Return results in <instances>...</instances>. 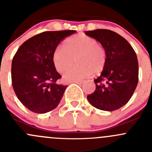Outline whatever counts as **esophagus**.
<instances>
[{
	"label": "esophagus",
	"mask_w": 152,
	"mask_h": 152,
	"mask_svg": "<svg viewBox=\"0 0 152 152\" xmlns=\"http://www.w3.org/2000/svg\"><path fill=\"white\" fill-rule=\"evenodd\" d=\"M72 83L77 84V85H82L83 83V81H74V82H72Z\"/></svg>",
	"instance_id": "1"
}]
</instances>
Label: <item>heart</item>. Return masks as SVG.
<instances>
[{
    "mask_svg": "<svg viewBox=\"0 0 152 152\" xmlns=\"http://www.w3.org/2000/svg\"><path fill=\"white\" fill-rule=\"evenodd\" d=\"M74 59L77 65L64 76L67 82L81 80L93 72L96 74L102 73L105 68L107 55L104 48L96 39L79 34L67 38L63 48L58 47L53 54L54 66L61 73L72 67Z\"/></svg>",
    "mask_w": 152,
    "mask_h": 152,
    "instance_id": "1",
    "label": "heart"
}]
</instances>
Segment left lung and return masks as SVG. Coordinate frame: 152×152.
I'll return each instance as SVG.
<instances>
[{"instance_id":"left-lung-1","label":"left lung","mask_w":152,"mask_h":152,"mask_svg":"<svg viewBox=\"0 0 152 152\" xmlns=\"http://www.w3.org/2000/svg\"><path fill=\"white\" fill-rule=\"evenodd\" d=\"M85 34L99 41L107 55L104 70L94 80L96 90L87 96V100L101 110H118L129 101L138 82L135 51L126 39L113 31L96 29Z\"/></svg>"}]
</instances>
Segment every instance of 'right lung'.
I'll use <instances>...</instances> for the list:
<instances>
[{
	"label": "right lung",
	"instance_id": "obj_1",
	"mask_svg": "<svg viewBox=\"0 0 152 152\" xmlns=\"http://www.w3.org/2000/svg\"><path fill=\"white\" fill-rule=\"evenodd\" d=\"M74 30L44 31L24 42L12 62V82L20 102L36 113L53 110L60 102L66 85H58L53 54L59 42Z\"/></svg>",
	"mask_w": 152,
	"mask_h": 152
}]
</instances>
